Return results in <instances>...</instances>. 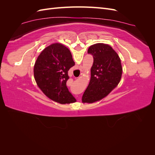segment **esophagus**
<instances>
[{
    "label": "esophagus",
    "instance_id": "esophagus-1",
    "mask_svg": "<svg viewBox=\"0 0 155 155\" xmlns=\"http://www.w3.org/2000/svg\"><path fill=\"white\" fill-rule=\"evenodd\" d=\"M79 69L81 71V70H82V67H81V66H79ZM79 99L81 100V97H79Z\"/></svg>",
    "mask_w": 155,
    "mask_h": 155
}]
</instances>
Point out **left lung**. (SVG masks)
I'll use <instances>...</instances> for the list:
<instances>
[{
	"mask_svg": "<svg viewBox=\"0 0 155 155\" xmlns=\"http://www.w3.org/2000/svg\"><path fill=\"white\" fill-rule=\"evenodd\" d=\"M93 56L90 83L82 97L83 103H94L107 96L118 85L122 74L120 58L111 46L104 43L91 46Z\"/></svg>",
	"mask_w": 155,
	"mask_h": 155,
	"instance_id": "1",
	"label": "left lung"
}]
</instances>
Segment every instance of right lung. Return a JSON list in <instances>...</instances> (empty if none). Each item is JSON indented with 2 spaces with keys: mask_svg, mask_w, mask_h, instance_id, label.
<instances>
[{
  "mask_svg": "<svg viewBox=\"0 0 155 155\" xmlns=\"http://www.w3.org/2000/svg\"><path fill=\"white\" fill-rule=\"evenodd\" d=\"M70 51L59 43L45 48L37 58L34 73L37 85L51 100L65 104L76 100L68 91V72L74 66Z\"/></svg>",
  "mask_w": 155,
  "mask_h": 155,
  "instance_id": "right-lung-1",
  "label": "right lung"
}]
</instances>
